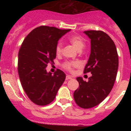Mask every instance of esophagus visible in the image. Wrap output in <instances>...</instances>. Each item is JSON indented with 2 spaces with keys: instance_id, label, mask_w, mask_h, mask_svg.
<instances>
[{
  "instance_id": "obj_1",
  "label": "esophagus",
  "mask_w": 131,
  "mask_h": 131,
  "mask_svg": "<svg viewBox=\"0 0 131 131\" xmlns=\"http://www.w3.org/2000/svg\"><path fill=\"white\" fill-rule=\"evenodd\" d=\"M72 79V77L70 75H67L66 76V80H69V79Z\"/></svg>"
}]
</instances>
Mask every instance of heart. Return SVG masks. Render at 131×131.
I'll list each match as a JSON object with an SVG mask.
<instances>
[{
  "instance_id": "b5f03b06",
  "label": "heart",
  "mask_w": 131,
  "mask_h": 131,
  "mask_svg": "<svg viewBox=\"0 0 131 131\" xmlns=\"http://www.w3.org/2000/svg\"><path fill=\"white\" fill-rule=\"evenodd\" d=\"M69 41L71 43V45L73 46L78 51L82 50L83 48L85 46V42H84V39L80 37V36H71L69 38ZM56 52L58 54L62 52V44L59 42L56 46ZM79 66V63L77 62H66L63 64V68L66 69L68 71H71L74 68L77 67Z\"/></svg>"
}]
</instances>
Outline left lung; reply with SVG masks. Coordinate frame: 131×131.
Instances as JSON below:
<instances>
[{"mask_svg": "<svg viewBox=\"0 0 131 131\" xmlns=\"http://www.w3.org/2000/svg\"><path fill=\"white\" fill-rule=\"evenodd\" d=\"M91 39V54L84 73L91 72L87 82L77 78L79 89L73 93L79 107L89 109L97 106L112 91L117 73L119 59L116 47L110 37L102 31H86Z\"/></svg>", "mask_w": 131, "mask_h": 131, "instance_id": "obj_1", "label": "left lung"}]
</instances>
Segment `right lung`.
<instances>
[{
    "mask_svg": "<svg viewBox=\"0 0 131 131\" xmlns=\"http://www.w3.org/2000/svg\"><path fill=\"white\" fill-rule=\"evenodd\" d=\"M70 29L40 26L31 31L23 41L18 53V71L21 84L30 100L46 106L54 100L66 74L60 69L52 74L46 68L56 56L58 41Z\"/></svg>",
    "mask_w": 131,
    "mask_h": 131,
    "instance_id": "add662e5",
    "label": "right lung"
}]
</instances>
